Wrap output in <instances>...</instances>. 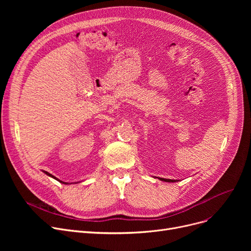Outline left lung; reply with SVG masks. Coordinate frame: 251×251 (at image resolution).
<instances>
[{
    "mask_svg": "<svg viewBox=\"0 0 251 251\" xmlns=\"http://www.w3.org/2000/svg\"><path fill=\"white\" fill-rule=\"evenodd\" d=\"M161 181H165V182H176L177 180H172V179H165V178H159Z\"/></svg>",
    "mask_w": 251,
    "mask_h": 251,
    "instance_id": "left-lung-1",
    "label": "left lung"
}]
</instances>
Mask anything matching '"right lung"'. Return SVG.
Masks as SVG:
<instances>
[{
    "mask_svg": "<svg viewBox=\"0 0 251 251\" xmlns=\"http://www.w3.org/2000/svg\"><path fill=\"white\" fill-rule=\"evenodd\" d=\"M44 173H46V174H47V175H48V176H50V177H51V178H54V179H56V180H57V181H59V182H61V183H63V184H68V183H67V182H63V181H61V180H59V179H57V178H56V177H55V176H52V175H51V174H50V173H49V172H46V171H44Z\"/></svg>",
    "mask_w": 251,
    "mask_h": 251,
    "instance_id": "right-lung-1",
    "label": "right lung"
}]
</instances>
